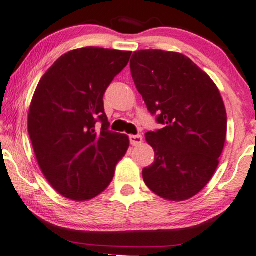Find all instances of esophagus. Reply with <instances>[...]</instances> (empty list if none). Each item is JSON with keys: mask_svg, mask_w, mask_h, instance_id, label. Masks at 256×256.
<instances>
[{"mask_svg": "<svg viewBox=\"0 0 256 256\" xmlns=\"http://www.w3.org/2000/svg\"><path fill=\"white\" fill-rule=\"evenodd\" d=\"M128 139H130V142H131V144H133V146H136V144H140L142 142V136L140 134L130 136Z\"/></svg>", "mask_w": 256, "mask_h": 256, "instance_id": "obj_1", "label": "esophagus"}]
</instances>
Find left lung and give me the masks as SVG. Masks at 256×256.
I'll list each match as a JSON object with an SVG mask.
<instances>
[{"instance_id": "obj_1", "label": "left lung", "mask_w": 256, "mask_h": 256, "mask_svg": "<svg viewBox=\"0 0 256 256\" xmlns=\"http://www.w3.org/2000/svg\"><path fill=\"white\" fill-rule=\"evenodd\" d=\"M131 74L148 112L162 128L146 133L155 161L142 170L152 192L188 200L208 184L226 136V112L210 77L179 52H134Z\"/></svg>"}]
</instances>
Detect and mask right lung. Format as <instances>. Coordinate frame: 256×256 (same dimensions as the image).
Returning <instances> with one entry per match:
<instances>
[{
  "instance_id": "obj_1",
  "label": "right lung",
  "mask_w": 256,
  "mask_h": 256,
  "mask_svg": "<svg viewBox=\"0 0 256 256\" xmlns=\"http://www.w3.org/2000/svg\"><path fill=\"white\" fill-rule=\"evenodd\" d=\"M131 54L76 49L60 56L38 84L28 112L30 138L44 177L68 199L98 196L126 154L128 138L109 130L104 95Z\"/></svg>"
}]
</instances>
